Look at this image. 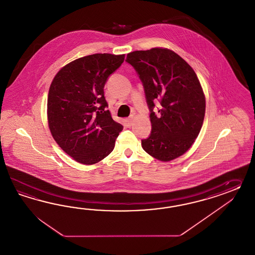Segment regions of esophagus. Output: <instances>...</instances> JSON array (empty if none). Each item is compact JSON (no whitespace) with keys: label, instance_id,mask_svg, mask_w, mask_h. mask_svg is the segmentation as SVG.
<instances>
[{"label":"esophagus","instance_id":"esophagus-1","mask_svg":"<svg viewBox=\"0 0 255 255\" xmlns=\"http://www.w3.org/2000/svg\"><path fill=\"white\" fill-rule=\"evenodd\" d=\"M132 120H133V116H131V117L127 118V119H126V123L128 124L129 126H131V124H132Z\"/></svg>","mask_w":255,"mask_h":255}]
</instances>
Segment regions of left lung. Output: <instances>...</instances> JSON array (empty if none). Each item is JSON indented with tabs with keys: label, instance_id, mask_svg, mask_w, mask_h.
I'll use <instances>...</instances> for the list:
<instances>
[{
	"label": "left lung",
	"instance_id": "8db88e82",
	"mask_svg": "<svg viewBox=\"0 0 255 255\" xmlns=\"http://www.w3.org/2000/svg\"><path fill=\"white\" fill-rule=\"evenodd\" d=\"M126 61L142 81L151 111V133L142 140L143 149L160 161L178 158L194 144L205 116V95L197 74L179 55L162 47L133 51ZM157 101L158 116L152 111Z\"/></svg>",
	"mask_w": 255,
	"mask_h": 255
}]
</instances>
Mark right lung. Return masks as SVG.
Masks as SVG:
<instances>
[{"mask_svg": "<svg viewBox=\"0 0 255 255\" xmlns=\"http://www.w3.org/2000/svg\"><path fill=\"white\" fill-rule=\"evenodd\" d=\"M125 55L95 54L67 64L49 88L47 120L51 134L69 156L92 165L109 156L124 126L107 110L104 86Z\"/></svg>", "mask_w": 255, "mask_h": 255, "instance_id": "1", "label": "right lung"}]
</instances>
